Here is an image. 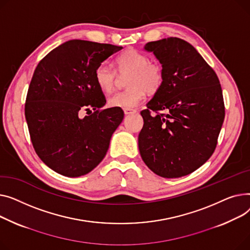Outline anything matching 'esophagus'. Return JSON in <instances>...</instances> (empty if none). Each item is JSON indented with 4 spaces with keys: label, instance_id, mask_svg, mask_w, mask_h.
Segmentation results:
<instances>
[{
    "label": "esophagus",
    "instance_id": "34e87169",
    "mask_svg": "<svg viewBox=\"0 0 250 250\" xmlns=\"http://www.w3.org/2000/svg\"><path fill=\"white\" fill-rule=\"evenodd\" d=\"M137 111L134 110V109H124V113L125 115H130V114H134L136 113Z\"/></svg>",
    "mask_w": 250,
    "mask_h": 250
}]
</instances>
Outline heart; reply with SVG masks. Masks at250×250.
Returning <instances> with one entry per match:
<instances>
[{"mask_svg":"<svg viewBox=\"0 0 250 250\" xmlns=\"http://www.w3.org/2000/svg\"><path fill=\"white\" fill-rule=\"evenodd\" d=\"M116 71L129 72L127 89L117 92L108 100V105L113 108L132 109L141 103L146 92L156 93L163 85L165 70L160 62L149 61L147 54L131 48L122 52L115 61ZM107 63H100L94 72L97 86L103 93H111L115 87L117 73Z\"/></svg>","mask_w":250,"mask_h":250,"instance_id":"heart-1","label":"heart"}]
</instances>
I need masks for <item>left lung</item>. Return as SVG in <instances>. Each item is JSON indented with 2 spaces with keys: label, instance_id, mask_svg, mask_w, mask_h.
<instances>
[{
  "label": "left lung",
  "instance_id": "1",
  "mask_svg": "<svg viewBox=\"0 0 250 250\" xmlns=\"http://www.w3.org/2000/svg\"><path fill=\"white\" fill-rule=\"evenodd\" d=\"M163 64V85L140 112L138 146L145 165L163 178L195 171L211 157L225 106L214 69L194 46L169 37L146 43Z\"/></svg>",
  "mask_w": 250,
  "mask_h": 250
}]
</instances>
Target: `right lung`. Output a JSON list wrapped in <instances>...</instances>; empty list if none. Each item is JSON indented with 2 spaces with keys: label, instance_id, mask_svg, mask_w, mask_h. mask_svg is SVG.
<instances>
[{
  "label": "right lung",
  "instance_id": "1",
  "mask_svg": "<svg viewBox=\"0 0 250 250\" xmlns=\"http://www.w3.org/2000/svg\"><path fill=\"white\" fill-rule=\"evenodd\" d=\"M122 46L69 40L36 66L25 102V117L35 152L65 177L92 171L105 157L121 108L101 109L106 98L94 79L96 67ZM83 119V110L90 112Z\"/></svg>",
  "mask_w": 250,
  "mask_h": 250
}]
</instances>
